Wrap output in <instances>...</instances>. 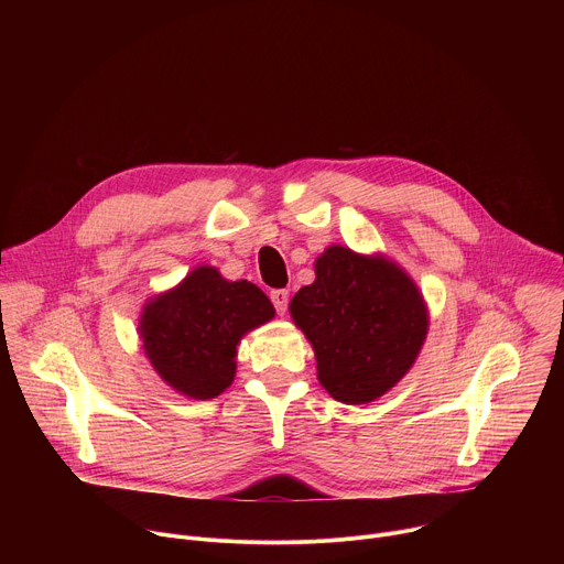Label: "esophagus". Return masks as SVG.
Returning a JSON list of instances; mask_svg holds the SVG:
<instances>
[{
    "label": "esophagus",
    "mask_w": 564,
    "mask_h": 564,
    "mask_svg": "<svg viewBox=\"0 0 564 564\" xmlns=\"http://www.w3.org/2000/svg\"><path fill=\"white\" fill-rule=\"evenodd\" d=\"M270 299H272V303H274V307H276V314L283 316V314L288 312L290 292H288V290H272V292H270Z\"/></svg>",
    "instance_id": "obj_1"
}]
</instances>
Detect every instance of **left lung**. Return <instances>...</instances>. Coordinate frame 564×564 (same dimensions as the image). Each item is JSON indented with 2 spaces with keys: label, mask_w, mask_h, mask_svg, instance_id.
<instances>
[{
  "label": "left lung",
  "mask_w": 564,
  "mask_h": 564,
  "mask_svg": "<svg viewBox=\"0 0 564 564\" xmlns=\"http://www.w3.org/2000/svg\"><path fill=\"white\" fill-rule=\"evenodd\" d=\"M290 312L314 348L318 381L344 404H368L415 364L429 314L417 285L381 257L328 248Z\"/></svg>",
  "instance_id": "obj_1"
}]
</instances>
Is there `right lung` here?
I'll return each mask as SVG.
<instances>
[{
  "label": "right lung",
  "mask_w": 564,
  "mask_h": 564,
  "mask_svg": "<svg viewBox=\"0 0 564 564\" xmlns=\"http://www.w3.org/2000/svg\"><path fill=\"white\" fill-rule=\"evenodd\" d=\"M272 316L261 288L229 283L203 265L144 307L140 335L151 366L172 388L212 399L234 381L240 337Z\"/></svg>",
  "instance_id": "1"
}]
</instances>
